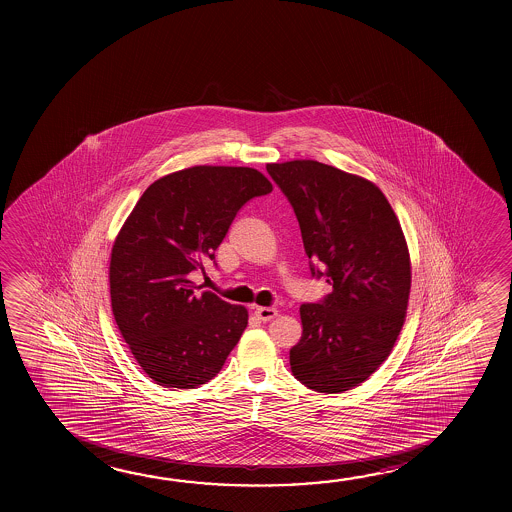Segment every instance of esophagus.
I'll list each match as a JSON object with an SVG mask.
<instances>
[{"label": "esophagus", "mask_w": 512, "mask_h": 512, "mask_svg": "<svg viewBox=\"0 0 512 512\" xmlns=\"http://www.w3.org/2000/svg\"><path fill=\"white\" fill-rule=\"evenodd\" d=\"M277 314L278 310L275 309V307H259V309H255V316H257L260 321H271Z\"/></svg>", "instance_id": "1"}]
</instances>
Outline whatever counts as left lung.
Instances as JSON below:
<instances>
[{
  "mask_svg": "<svg viewBox=\"0 0 512 512\" xmlns=\"http://www.w3.org/2000/svg\"><path fill=\"white\" fill-rule=\"evenodd\" d=\"M302 230L312 277L332 293L300 307L303 334L289 352L294 377L318 393H343L393 350L411 293V257L400 221L377 185L321 164H268Z\"/></svg>",
  "mask_w": 512,
  "mask_h": 512,
  "instance_id": "obj_1",
  "label": "left lung"
}]
</instances>
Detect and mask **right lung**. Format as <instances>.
Segmentation results:
<instances>
[{
	"label": "right lung",
	"instance_id": "right-lung-1",
	"mask_svg": "<svg viewBox=\"0 0 512 512\" xmlns=\"http://www.w3.org/2000/svg\"><path fill=\"white\" fill-rule=\"evenodd\" d=\"M271 191L257 169L194 166L162 176L135 203L110 253V300L121 336L155 384L202 386L243 336L248 310L194 293L189 275L205 273L244 203Z\"/></svg>",
	"mask_w": 512,
	"mask_h": 512
}]
</instances>
